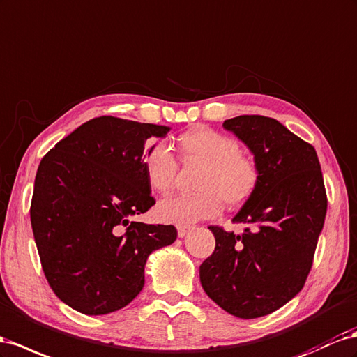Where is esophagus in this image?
<instances>
[{"instance_id":"esophagus-1","label":"esophagus","mask_w":357,"mask_h":357,"mask_svg":"<svg viewBox=\"0 0 357 357\" xmlns=\"http://www.w3.org/2000/svg\"><path fill=\"white\" fill-rule=\"evenodd\" d=\"M190 229H192V227H190V225H180V227H177L178 237H185V236H188Z\"/></svg>"}]
</instances>
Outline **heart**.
I'll list each match as a JSON object with an SVG mask.
<instances>
[{
    "label": "heart",
    "instance_id": "heart-1",
    "mask_svg": "<svg viewBox=\"0 0 357 357\" xmlns=\"http://www.w3.org/2000/svg\"><path fill=\"white\" fill-rule=\"evenodd\" d=\"M183 159L202 165L197 180V194L162 199L156 215L167 224L190 225L197 220L215 218L228 207H237L254 194L259 181L257 163L240 153V144L208 128L183 135L178 141ZM149 185L159 194L174 186L178 163L165 142L151 144L142 156Z\"/></svg>",
    "mask_w": 357,
    "mask_h": 357
}]
</instances>
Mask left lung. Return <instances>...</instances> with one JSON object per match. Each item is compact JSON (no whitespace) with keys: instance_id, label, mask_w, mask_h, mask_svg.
Instances as JSON below:
<instances>
[{"instance_id":"1","label":"left lung","mask_w":357,"mask_h":357,"mask_svg":"<svg viewBox=\"0 0 357 357\" xmlns=\"http://www.w3.org/2000/svg\"><path fill=\"white\" fill-rule=\"evenodd\" d=\"M252 151L259 181L233 222L242 236L208 227L216 246L199 266L207 296L238 319L271 314L302 290L324 225L327 197L315 149L263 115L224 121Z\"/></svg>"}]
</instances>
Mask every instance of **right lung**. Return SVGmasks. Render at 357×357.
<instances>
[{
    "mask_svg": "<svg viewBox=\"0 0 357 357\" xmlns=\"http://www.w3.org/2000/svg\"><path fill=\"white\" fill-rule=\"evenodd\" d=\"M169 128L103 115L50 150L38 165L31 227L43 273L61 302L85 315L129 305L153 250L176 242L174 225L129 222L155 206L142 156Z\"/></svg>",
    "mask_w": 357,
    "mask_h": 357,
    "instance_id": "right-lung-1",
    "label": "right lung"
}]
</instances>
